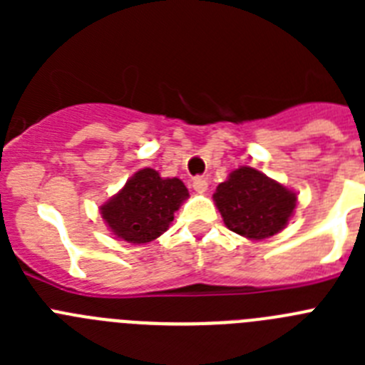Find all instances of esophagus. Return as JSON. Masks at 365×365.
Masks as SVG:
<instances>
[{"label": "esophagus", "instance_id": "esophagus-1", "mask_svg": "<svg viewBox=\"0 0 365 365\" xmlns=\"http://www.w3.org/2000/svg\"><path fill=\"white\" fill-rule=\"evenodd\" d=\"M192 186L197 193H205L206 190H208V180H206L205 177H195V179L192 180Z\"/></svg>", "mask_w": 365, "mask_h": 365}]
</instances>
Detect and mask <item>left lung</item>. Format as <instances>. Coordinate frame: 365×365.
<instances>
[{
  "mask_svg": "<svg viewBox=\"0 0 365 365\" xmlns=\"http://www.w3.org/2000/svg\"><path fill=\"white\" fill-rule=\"evenodd\" d=\"M214 201L232 232L257 241L285 228L296 208V193L254 168L241 166L217 186Z\"/></svg>",
  "mask_w": 365,
  "mask_h": 365,
  "instance_id": "left-lung-1",
  "label": "left lung"
}]
</instances>
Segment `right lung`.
<instances>
[{"mask_svg":"<svg viewBox=\"0 0 365 365\" xmlns=\"http://www.w3.org/2000/svg\"><path fill=\"white\" fill-rule=\"evenodd\" d=\"M188 197L182 180L163 179L151 168L138 170L100 212L111 232L128 243H150L168 230L173 214Z\"/></svg>","mask_w":365,"mask_h":365,"instance_id":"1","label":"right lung"}]
</instances>
